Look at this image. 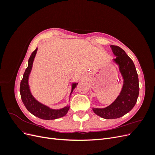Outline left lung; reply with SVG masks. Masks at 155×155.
<instances>
[{
  "label": "left lung",
  "mask_w": 155,
  "mask_h": 155,
  "mask_svg": "<svg viewBox=\"0 0 155 155\" xmlns=\"http://www.w3.org/2000/svg\"><path fill=\"white\" fill-rule=\"evenodd\" d=\"M116 56L113 61L118 65L124 84L118 96L105 108H92L94 112L105 119H116L124 116L134 107L139 94L138 76L134 64L125 51L118 46L111 45Z\"/></svg>",
  "instance_id": "8db88e82"
}]
</instances>
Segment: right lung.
<instances>
[{"instance_id":"obj_1","label":"right lung","mask_w":155,"mask_h":155,"mask_svg":"<svg viewBox=\"0 0 155 155\" xmlns=\"http://www.w3.org/2000/svg\"><path fill=\"white\" fill-rule=\"evenodd\" d=\"M37 48L33 51L28 59V65L26 68L23 75L22 79L20 85V93L22 101L25 106L30 113L37 116V118L43 120H55L61 118L67 114L70 107L68 105L60 109H53L49 107L46 106L41 103L39 102L31 94L30 86L28 84L29 76L32 69L33 63L37 54ZM78 85L77 83H73L72 84V91L70 96L71 95L74 89Z\"/></svg>"}]
</instances>
